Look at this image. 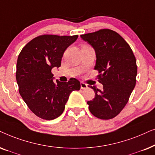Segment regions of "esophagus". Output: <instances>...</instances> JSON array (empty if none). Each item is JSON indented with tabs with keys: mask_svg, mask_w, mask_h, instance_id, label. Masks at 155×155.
<instances>
[{
	"mask_svg": "<svg viewBox=\"0 0 155 155\" xmlns=\"http://www.w3.org/2000/svg\"><path fill=\"white\" fill-rule=\"evenodd\" d=\"M81 89H86V88H88V85L87 84H86L85 83H84V82H81Z\"/></svg>",
	"mask_w": 155,
	"mask_h": 155,
	"instance_id": "esophagus-1",
	"label": "esophagus"
}]
</instances>
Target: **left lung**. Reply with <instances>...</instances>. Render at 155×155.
Here are the masks:
<instances>
[{"label": "left lung", "mask_w": 155, "mask_h": 155, "mask_svg": "<svg viewBox=\"0 0 155 155\" xmlns=\"http://www.w3.org/2000/svg\"><path fill=\"white\" fill-rule=\"evenodd\" d=\"M96 55L94 69L103 89H94L95 98L87 102L90 112L102 120L115 117L124 108L135 86L137 68L130 45L118 33L109 29L81 35Z\"/></svg>", "instance_id": "8db88e82"}]
</instances>
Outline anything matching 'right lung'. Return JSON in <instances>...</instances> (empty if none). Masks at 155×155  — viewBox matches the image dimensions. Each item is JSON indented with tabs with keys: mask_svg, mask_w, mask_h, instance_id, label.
Wrapping results in <instances>:
<instances>
[{
	"mask_svg": "<svg viewBox=\"0 0 155 155\" xmlns=\"http://www.w3.org/2000/svg\"><path fill=\"white\" fill-rule=\"evenodd\" d=\"M78 35H43L29 42L20 51L16 66V80L20 96L30 110L40 118L51 120L63 113L69 95L81 88L76 79L54 81L51 69L61 66L67 47Z\"/></svg>",
	"mask_w": 155,
	"mask_h": 155,
	"instance_id": "right-lung-1",
	"label": "right lung"
}]
</instances>
